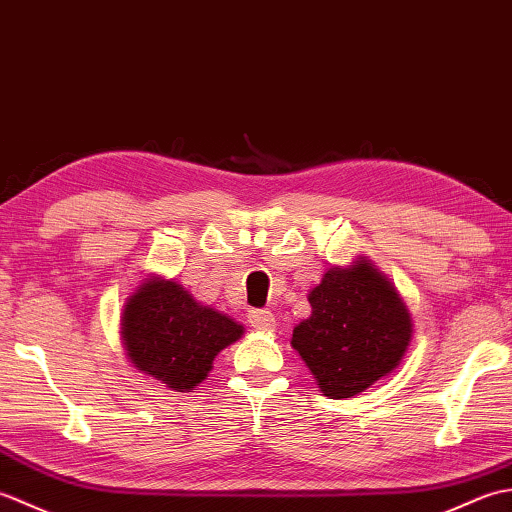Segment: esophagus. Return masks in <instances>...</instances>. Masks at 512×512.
I'll list each match as a JSON object with an SVG mask.
<instances>
[{
	"label": "esophagus",
	"instance_id": "34e87169",
	"mask_svg": "<svg viewBox=\"0 0 512 512\" xmlns=\"http://www.w3.org/2000/svg\"><path fill=\"white\" fill-rule=\"evenodd\" d=\"M248 323L257 330H273L275 328V314L270 310H253L248 314Z\"/></svg>",
	"mask_w": 512,
	"mask_h": 512
}]
</instances>
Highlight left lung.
Returning a JSON list of instances; mask_svg holds the SVG:
<instances>
[{
    "mask_svg": "<svg viewBox=\"0 0 512 512\" xmlns=\"http://www.w3.org/2000/svg\"><path fill=\"white\" fill-rule=\"evenodd\" d=\"M308 301L312 314L295 325L290 345L323 396L352 398L400 365L413 336L411 312L367 257L325 270Z\"/></svg>",
    "mask_w": 512,
    "mask_h": 512,
    "instance_id": "8db88e82",
    "label": "left lung"
}]
</instances>
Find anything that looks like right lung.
Wrapping results in <instances>:
<instances>
[{
    "instance_id": "obj_1",
    "label": "right lung",
    "mask_w": 512,
    "mask_h": 512,
    "mask_svg": "<svg viewBox=\"0 0 512 512\" xmlns=\"http://www.w3.org/2000/svg\"><path fill=\"white\" fill-rule=\"evenodd\" d=\"M244 325L202 306L178 281L149 275L127 297L121 339L140 374L171 391H191L209 376L215 356L242 339Z\"/></svg>"
}]
</instances>
